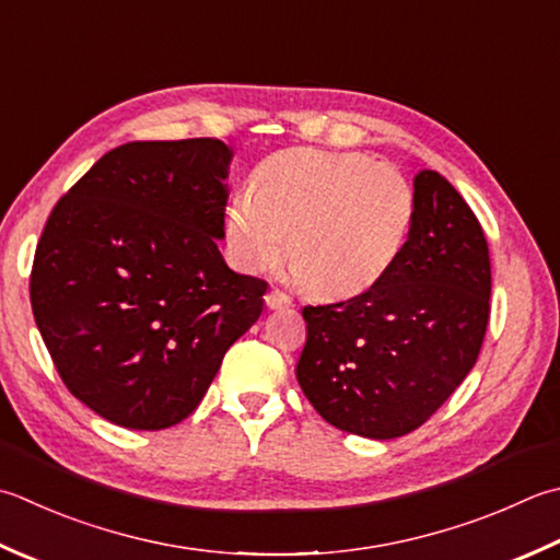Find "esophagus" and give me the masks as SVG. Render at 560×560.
<instances>
[{"label":"esophagus","mask_w":560,"mask_h":560,"mask_svg":"<svg viewBox=\"0 0 560 560\" xmlns=\"http://www.w3.org/2000/svg\"><path fill=\"white\" fill-rule=\"evenodd\" d=\"M293 301L289 299V295L287 293H283V291H279V289H271L269 293H267V305H269V308L271 311H281V308H289V305H291Z\"/></svg>","instance_id":"1"}]
</instances>
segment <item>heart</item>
Listing matches in <instances>:
<instances>
[{
  "label": "heart",
  "mask_w": 560,
  "mask_h": 560,
  "mask_svg": "<svg viewBox=\"0 0 560 560\" xmlns=\"http://www.w3.org/2000/svg\"><path fill=\"white\" fill-rule=\"evenodd\" d=\"M252 189L230 196L223 221L228 255L243 271L271 267L289 240L293 277L342 299L376 287L410 240L412 186L366 152H273Z\"/></svg>",
  "instance_id": "1"
}]
</instances>
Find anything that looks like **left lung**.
I'll list each match as a JSON object with an SVG mask.
<instances>
[{"label": "left lung", "mask_w": 560, "mask_h": 560, "mask_svg": "<svg viewBox=\"0 0 560 560\" xmlns=\"http://www.w3.org/2000/svg\"><path fill=\"white\" fill-rule=\"evenodd\" d=\"M405 252L376 287L305 305L295 378L332 427L369 440L418 430L462 386L490 315V257L478 218L440 172L412 179Z\"/></svg>", "instance_id": "8db88e82"}]
</instances>
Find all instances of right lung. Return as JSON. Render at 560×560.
I'll list each match as a JSON object with an SVG mask.
<instances>
[{"label":"right lung","instance_id":"add662e5","mask_svg":"<svg viewBox=\"0 0 560 560\" xmlns=\"http://www.w3.org/2000/svg\"><path fill=\"white\" fill-rule=\"evenodd\" d=\"M223 140L126 142L52 208L31 305L60 378L98 418L167 430L199 408L265 311L267 283L225 265Z\"/></svg>","mask_w":560,"mask_h":560}]
</instances>
